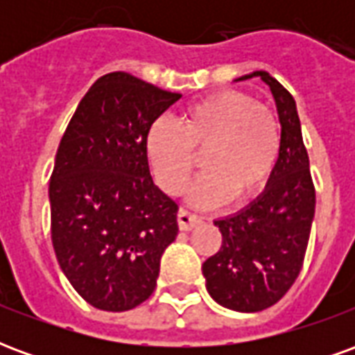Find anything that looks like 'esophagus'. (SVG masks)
Returning <instances> with one entry per match:
<instances>
[{"mask_svg":"<svg viewBox=\"0 0 355 355\" xmlns=\"http://www.w3.org/2000/svg\"><path fill=\"white\" fill-rule=\"evenodd\" d=\"M177 220H178V228L180 230H192V228H196V226H200L201 223H203V218L198 215H193V213H190V211H186V209H180L177 215Z\"/></svg>","mask_w":355,"mask_h":355,"instance_id":"obj_1","label":"esophagus"}]
</instances>
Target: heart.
Wrapping results in <instances>:
<instances>
[{
    "label": "heart",
    "instance_id": "obj_1",
    "mask_svg": "<svg viewBox=\"0 0 355 355\" xmlns=\"http://www.w3.org/2000/svg\"><path fill=\"white\" fill-rule=\"evenodd\" d=\"M282 132L272 110L239 91H220L193 102L177 117L150 127L146 155L157 184L178 196L193 171L205 175L192 190L193 201L213 205L230 196L247 200L266 184L279 157Z\"/></svg>",
    "mask_w": 355,
    "mask_h": 355
}]
</instances>
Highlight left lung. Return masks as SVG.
<instances>
[{
  "label": "left lung",
  "instance_id": "8db88e82",
  "mask_svg": "<svg viewBox=\"0 0 355 355\" xmlns=\"http://www.w3.org/2000/svg\"><path fill=\"white\" fill-rule=\"evenodd\" d=\"M259 76L275 98L282 146L262 196L236 215L215 220L223 245L203 262L211 297L236 312L274 306L300 274L310 239L315 188L293 94L268 72Z\"/></svg>",
  "mask_w": 355,
  "mask_h": 355
}]
</instances>
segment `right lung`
<instances>
[{"mask_svg": "<svg viewBox=\"0 0 355 355\" xmlns=\"http://www.w3.org/2000/svg\"><path fill=\"white\" fill-rule=\"evenodd\" d=\"M182 94L131 73L96 80L73 112L49 180L51 239L72 287L106 312L154 293L178 205L154 184L148 131Z\"/></svg>", "mask_w": 355, "mask_h": 355, "instance_id": "obj_1", "label": "right lung"}]
</instances>
